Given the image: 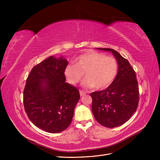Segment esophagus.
Returning a JSON list of instances; mask_svg holds the SVG:
<instances>
[{
  "label": "esophagus",
  "mask_w": 160,
  "mask_h": 160,
  "mask_svg": "<svg viewBox=\"0 0 160 160\" xmlns=\"http://www.w3.org/2000/svg\"><path fill=\"white\" fill-rule=\"evenodd\" d=\"M80 95L81 97H83V96H85L86 95V93L83 91H80Z\"/></svg>",
  "instance_id": "34e87169"
}]
</instances>
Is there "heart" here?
I'll return each instance as SVG.
<instances>
[{"instance_id":"1","label":"heart","mask_w":160,"mask_h":160,"mask_svg":"<svg viewBox=\"0 0 160 160\" xmlns=\"http://www.w3.org/2000/svg\"><path fill=\"white\" fill-rule=\"evenodd\" d=\"M118 72V64L115 58L107 57L97 52H89L78 56L76 63H69L64 70L65 78L69 83L75 85L83 77L82 82L86 88L95 87L101 89L108 88L114 80Z\"/></svg>"}]
</instances>
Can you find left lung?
<instances>
[{
	"mask_svg": "<svg viewBox=\"0 0 160 160\" xmlns=\"http://www.w3.org/2000/svg\"><path fill=\"white\" fill-rule=\"evenodd\" d=\"M98 49L111 52L118 63V72L105 90L91 93L92 112L95 119L107 128L119 127L128 121L138 108L139 88L136 74L127 59L112 48Z\"/></svg>",
	"mask_w": 160,
	"mask_h": 160,
	"instance_id": "1",
	"label": "left lung"
}]
</instances>
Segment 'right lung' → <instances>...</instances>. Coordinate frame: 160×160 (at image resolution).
<instances>
[{"instance_id":"1","label":"right lung","mask_w":160,"mask_h":160,"mask_svg":"<svg viewBox=\"0 0 160 160\" xmlns=\"http://www.w3.org/2000/svg\"><path fill=\"white\" fill-rule=\"evenodd\" d=\"M68 62L50 56L33 67L27 79L23 103L30 121L48 133H59L71 123L79 91L65 82Z\"/></svg>"}]
</instances>
